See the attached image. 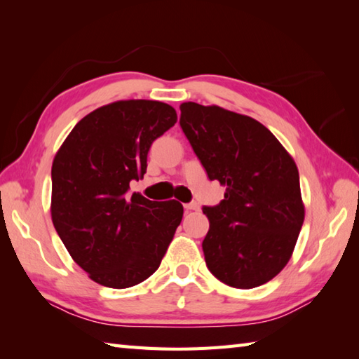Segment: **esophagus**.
<instances>
[{
	"mask_svg": "<svg viewBox=\"0 0 359 359\" xmlns=\"http://www.w3.org/2000/svg\"><path fill=\"white\" fill-rule=\"evenodd\" d=\"M184 207H185L187 211H197V210H199V203H197V202H189V203H185Z\"/></svg>",
	"mask_w": 359,
	"mask_h": 359,
	"instance_id": "obj_1",
	"label": "esophagus"
}]
</instances>
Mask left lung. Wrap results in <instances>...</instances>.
I'll use <instances>...</instances> for the list:
<instances>
[{
  "mask_svg": "<svg viewBox=\"0 0 359 359\" xmlns=\"http://www.w3.org/2000/svg\"><path fill=\"white\" fill-rule=\"evenodd\" d=\"M180 128L208 179L226 187L202 208L208 270L234 288L265 284L290 261L304 222L296 163L262 123L219 106L182 103Z\"/></svg>",
  "mask_w": 359,
  "mask_h": 359,
  "instance_id": "left-lung-1",
  "label": "left lung"
}]
</instances>
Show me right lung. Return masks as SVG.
Masks as SVG:
<instances>
[{
  "instance_id": "add662e5",
  "label": "right lung",
  "mask_w": 359,
  "mask_h": 359,
  "mask_svg": "<svg viewBox=\"0 0 359 359\" xmlns=\"http://www.w3.org/2000/svg\"><path fill=\"white\" fill-rule=\"evenodd\" d=\"M177 121L172 106L125 100L81 118L52 163V222L72 259L97 284L128 288L154 273L180 225L177 201L131 193L152 142Z\"/></svg>"
}]
</instances>
